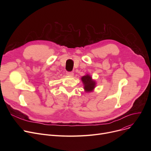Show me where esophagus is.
Listing matches in <instances>:
<instances>
[{"label": "esophagus", "mask_w": 151, "mask_h": 151, "mask_svg": "<svg viewBox=\"0 0 151 151\" xmlns=\"http://www.w3.org/2000/svg\"><path fill=\"white\" fill-rule=\"evenodd\" d=\"M67 75L68 76H73L74 73L72 71H70V72H67Z\"/></svg>", "instance_id": "34e87169"}]
</instances>
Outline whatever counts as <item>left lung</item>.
Here are the masks:
<instances>
[{"label": "left lung", "mask_w": 151, "mask_h": 151, "mask_svg": "<svg viewBox=\"0 0 151 151\" xmlns=\"http://www.w3.org/2000/svg\"><path fill=\"white\" fill-rule=\"evenodd\" d=\"M81 80L84 85V89L86 92H91L93 91L96 87V81L93 80L91 76L86 74L81 78Z\"/></svg>", "instance_id": "1"}]
</instances>
